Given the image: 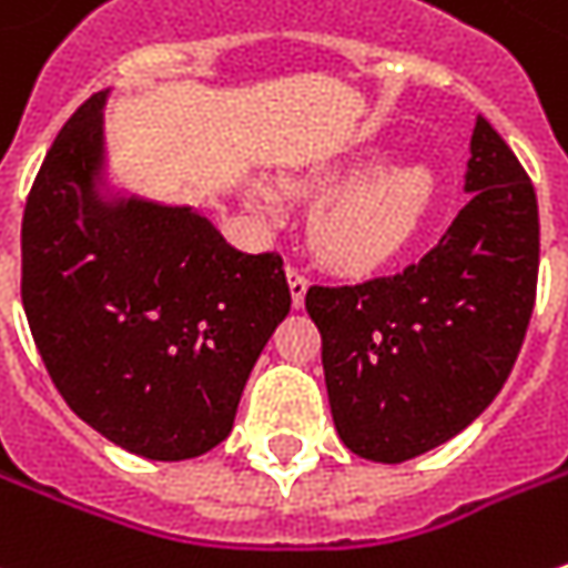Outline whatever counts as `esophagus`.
Instances as JSON below:
<instances>
[{
    "label": "esophagus",
    "instance_id": "1",
    "mask_svg": "<svg viewBox=\"0 0 568 568\" xmlns=\"http://www.w3.org/2000/svg\"><path fill=\"white\" fill-rule=\"evenodd\" d=\"M285 276H288V288H292V305L302 308L305 305V292H308V273L288 263L285 266Z\"/></svg>",
    "mask_w": 568,
    "mask_h": 568
}]
</instances>
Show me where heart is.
Masks as SVG:
<instances>
[{
  "label": "heart",
  "mask_w": 568,
  "mask_h": 568,
  "mask_svg": "<svg viewBox=\"0 0 568 568\" xmlns=\"http://www.w3.org/2000/svg\"><path fill=\"white\" fill-rule=\"evenodd\" d=\"M356 168H324L298 181L302 193L321 196L331 193L346 178H353ZM435 181L419 164H394L372 171L353 186L331 196L311 225L314 251L336 270L365 273L375 270L390 257H397L419 232L423 219L432 206ZM254 203L266 215H280L283 203L270 186L254 190Z\"/></svg>",
  "instance_id": "1"
}]
</instances>
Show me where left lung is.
<instances>
[{"label":"left lung","instance_id":"1","mask_svg":"<svg viewBox=\"0 0 568 568\" xmlns=\"http://www.w3.org/2000/svg\"><path fill=\"white\" fill-rule=\"evenodd\" d=\"M470 203L419 263L311 285L333 426L358 457L400 464L467 429L503 390L537 298L540 222L528 171L486 120Z\"/></svg>","mask_w":568,"mask_h":568}]
</instances>
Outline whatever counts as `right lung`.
<instances>
[{"mask_svg": "<svg viewBox=\"0 0 568 568\" xmlns=\"http://www.w3.org/2000/svg\"><path fill=\"white\" fill-rule=\"evenodd\" d=\"M91 94L40 164L21 219V302L62 400L113 445L206 455L235 423L254 362L292 295L276 251L244 254L190 210L91 193Z\"/></svg>", "mask_w": 568, "mask_h": 568, "instance_id": "obj_1", "label": "right lung"}]
</instances>
